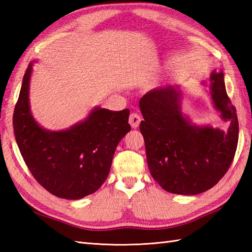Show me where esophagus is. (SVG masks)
Here are the masks:
<instances>
[{"instance_id":"1","label":"esophagus","mask_w":252,"mask_h":252,"mask_svg":"<svg viewBox=\"0 0 252 252\" xmlns=\"http://www.w3.org/2000/svg\"><path fill=\"white\" fill-rule=\"evenodd\" d=\"M141 120H142L141 116L136 114V112H133V114H131L130 117H129V123H130L133 129H136V127L140 126Z\"/></svg>"}]
</instances>
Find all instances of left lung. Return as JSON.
Masks as SVG:
<instances>
[{
    "label": "left lung",
    "mask_w": 252,
    "mask_h": 252,
    "mask_svg": "<svg viewBox=\"0 0 252 252\" xmlns=\"http://www.w3.org/2000/svg\"><path fill=\"white\" fill-rule=\"evenodd\" d=\"M209 82L213 107L229 122L226 131L191 123L182 111L183 92L178 84L154 89L140 100L144 118L140 130L149 171L172 194L197 195L210 189L227 172L236 152L238 119L227 97L223 70H213Z\"/></svg>",
    "instance_id": "8db88e82"
}]
</instances>
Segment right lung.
<instances>
[{
    "label": "right lung",
    "mask_w": 252,
    "mask_h": 252,
    "mask_svg": "<svg viewBox=\"0 0 252 252\" xmlns=\"http://www.w3.org/2000/svg\"><path fill=\"white\" fill-rule=\"evenodd\" d=\"M34 63L27 68L14 110L16 142L27 167L46 190L63 199H81L97 190L108 176L118 144L131 130L130 110L97 106L66 130L44 129L30 109Z\"/></svg>",
    "instance_id": "1"
}]
</instances>
